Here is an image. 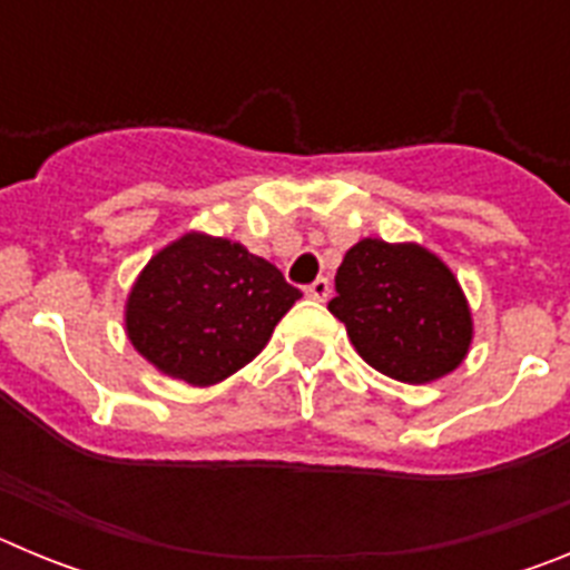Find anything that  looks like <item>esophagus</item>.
<instances>
[{
    "label": "esophagus",
    "mask_w": 570,
    "mask_h": 570,
    "mask_svg": "<svg viewBox=\"0 0 570 570\" xmlns=\"http://www.w3.org/2000/svg\"><path fill=\"white\" fill-rule=\"evenodd\" d=\"M308 296L316 302H328L331 296V282L328 279H316L314 285H308Z\"/></svg>",
    "instance_id": "1"
}]
</instances>
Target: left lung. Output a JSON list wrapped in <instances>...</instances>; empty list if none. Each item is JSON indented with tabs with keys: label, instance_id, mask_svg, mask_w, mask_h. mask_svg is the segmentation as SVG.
Instances as JSON below:
<instances>
[{
	"label": "left lung",
	"instance_id": "1",
	"mask_svg": "<svg viewBox=\"0 0 570 570\" xmlns=\"http://www.w3.org/2000/svg\"><path fill=\"white\" fill-rule=\"evenodd\" d=\"M328 311L380 374L428 385L462 365L473 316L460 279L420 242L365 236L336 271Z\"/></svg>",
	"mask_w": 570,
	"mask_h": 570
}]
</instances>
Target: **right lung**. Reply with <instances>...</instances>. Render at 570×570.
Instances as JSON below:
<instances>
[{
  "instance_id": "obj_1",
  "label": "right lung",
  "mask_w": 570,
  "mask_h": 570,
  "mask_svg": "<svg viewBox=\"0 0 570 570\" xmlns=\"http://www.w3.org/2000/svg\"><path fill=\"white\" fill-rule=\"evenodd\" d=\"M299 296L242 242L188 230L134 279L125 334L159 374L208 387L248 365Z\"/></svg>"
}]
</instances>
